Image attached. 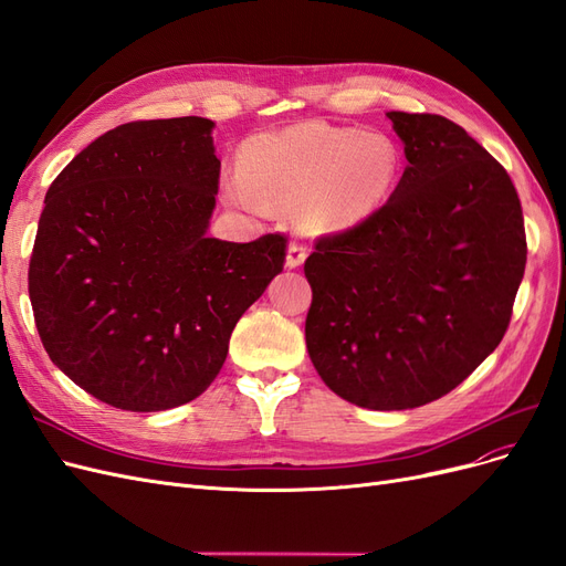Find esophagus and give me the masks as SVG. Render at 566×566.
<instances>
[{"label":"esophagus","mask_w":566,"mask_h":566,"mask_svg":"<svg viewBox=\"0 0 566 566\" xmlns=\"http://www.w3.org/2000/svg\"><path fill=\"white\" fill-rule=\"evenodd\" d=\"M304 260H306V245H302V243H297V241L290 243V245H287L285 264H287L290 269H295V266H300Z\"/></svg>","instance_id":"1"}]
</instances>
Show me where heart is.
<instances>
[{"mask_svg":"<svg viewBox=\"0 0 566 566\" xmlns=\"http://www.w3.org/2000/svg\"><path fill=\"white\" fill-rule=\"evenodd\" d=\"M243 177L227 181L229 200L296 210L312 231L358 224L389 198L401 150L389 136L323 123L260 134L243 148Z\"/></svg>","mask_w":566,"mask_h":566,"instance_id":"heart-1","label":"heart"}]
</instances>
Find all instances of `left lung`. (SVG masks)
<instances>
[{
    "label": "left lung",
    "mask_w": 566,
    "mask_h": 566,
    "mask_svg": "<svg viewBox=\"0 0 566 566\" xmlns=\"http://www.w3.org/2000/svg\"><path fill=\"white\" fill-rule=\"evenodd\" d=\"M408 167L356 227L316 238L306 349L337 397L424 406L501 345L526 266L522 202L505 167L451 119L387 113Z\"/></svg>",
    "instance_id": "8db88e82"
}]
</instances>
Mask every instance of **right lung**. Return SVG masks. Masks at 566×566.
I'll list each match as a JSON object with an SVG mask.
<instances>
[{"instance_id":"add662e5","label":"right lung","mask_w":566,"mask_h":566,"mask_svg":"<svg viewBox=\"0 0 566 566\" xmlns=\"http://www.w3.org/2000/svg\"><path fill=\"white\" fill-rule=\"evenodd\" d=\"M208 117L139 119L98 136L49 186L28 293L67 378L123 410L193 401L238 318L285 264L283 233L208 238L219 167Z\"/></svg>"}]
</instances>
